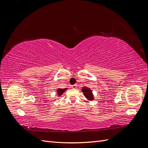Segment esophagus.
Masks as SVG:
<instances>
[{
    "label": "esophagus",
    "instance_id": "obj_1",
    "mask_svg": "<svg viewBox=\"0 0 148 148\" xmlns=\"http://www.w3.org/2000/svg\"><path fill=\"white\" fill-rule=\"evenodd\" d=\"M77 84H73V85H72V86H71V88H73V89L77 88Z\"/></svg>",
    "mask_w": 148,
    "mask_h": 148
}]
</instances>
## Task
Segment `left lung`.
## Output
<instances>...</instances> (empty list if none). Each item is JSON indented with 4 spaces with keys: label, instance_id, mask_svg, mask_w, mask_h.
<instances>
[{
    "label": "left lung",
    "instance_id": "8db88e82",
    "mask_svg": "<svg viewBox=\"0 0 148 148\" xmlns=\"http://www.w3.org/2000/svg\"><path fill=\"white\" fill-rule=\"evenodd\" d=\"M82 91L84 94V95L87 98V99L89 101H92L94 99L93 95L92 93V91L90 89H89L87 87H84L82 89Z\"/></svg>",
    "mask_w": 148,
    "mask_h": 148
}]
</instances>
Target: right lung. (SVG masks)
Instances as JSON below:
<instances>
[{
	"mask_svg": "<svg viewBox=\"0 0 148 148\" xmlns=\"http://www.w3.org/2000/svg\"><path fill=\"white\" fill-rule=\"evenodd\" d=\"M67 89V88H64V89H58L57 90V95L59 96H60L61 95H62V94H63L66 90Z\"/></svg>",
	"mask_w": 148,
	"mask_h": 148,
	"instance_id": "add662e5",
	"label": "right lung"
}]
</instances>
